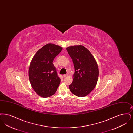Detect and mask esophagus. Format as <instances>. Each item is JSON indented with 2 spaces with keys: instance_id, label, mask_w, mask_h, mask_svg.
<instances>
[{
  "instance_id": "esophagus-1",
  "label": "esophagus",
  "mask_w": 133,
  "mask_h": 133,
  "mask_svg": "<svg viewBox=\"0 0 133 133\" xmlns=\"http://www.w3.org/2000/svg\"><path fill=\"white\" fill-rule=\"evenodd\" d=\"M68 76V74H64L63 75L64 77H67V76Z\"/></svg>"
}]
</instances>
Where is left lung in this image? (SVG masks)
Masks as SVG:
<instances>
[{"label": "left lung", "mask_w": 133, "mask_h": 133, "mask_svg": "<svg viewBox=\"0 0 133 133\" xmlns=\"http://www.w3.org/2000/svg\"><path fill=\"white\" fill-rule=\"evenodd\" d=\"M73 60L75 73L73 82L69 86L75 95L83 97L95 88L99 77L97 62L91 52L82 45L69 46L66 48Z\"/></svg>", "instance_id": "left-lung-1"}]
</instances>
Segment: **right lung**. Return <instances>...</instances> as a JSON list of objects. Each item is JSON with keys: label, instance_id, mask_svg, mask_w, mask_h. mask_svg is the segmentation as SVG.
Masks as SVG:
<instances>
[{"label": "right lung", "instance_id": "obj_1", "mask_svg": "<svg viewBox=\"0 0 133 133\" xmlns=\"http://www.w3.org/2000/svg\"><path fill=\"white\" fill-rule=\"evenodd\" d=\"M62 50L57 45L48 43L36 53L30 64L28 76L32 87L39 96L47 98L55 94L60 83L53 61Z\"/></svg>", "mask_w": 133, "mask_h": 133}]
</instances>
